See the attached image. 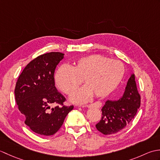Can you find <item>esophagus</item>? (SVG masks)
I'll return each instance as SVG.
<instances>
[{
	"instance_id": "34e87169",
	"label": "esophagus",
	"mask_w": 160,
	"mask_h": 160,
	"mask_svg": "<svg viewBox=\"0 0 160 160\" xmlns=\"http://www.w3.org/2000/svg\"><path fill=\"white\" fill-rule=\"evenodd\" d=\"M81 107H87V108H91V107H100L101 104L100 103H93L91 104H87V105H82V106H80Z\"/></svg>"
}]
</instances>
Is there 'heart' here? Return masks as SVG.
<instances>
[{
  "instance_id": "1",
  "label": "heart",
  "mask_w": 160,
  "mask_h": 160,
  "mask_svg": "<svg viewBox=\"0 0 160 160\" xmlns=\"http://www.w3.org/2000/svg\"><path fill=\"white\" fill-rule=\"evenodd\" d=\"M125 74L124 64L118 60L98 54L80 58L69 66L61 65L55 74L57 87L70 95L83 79L86 84L71 96V101L82 104L89 101L93 94L104 97L113 91L122 82Z\"/></svg>"
}]
</instances>
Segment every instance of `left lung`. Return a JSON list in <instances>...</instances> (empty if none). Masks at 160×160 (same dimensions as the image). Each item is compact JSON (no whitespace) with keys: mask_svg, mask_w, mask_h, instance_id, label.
<instances>
[{"mask_svg":"<svg viewBox=\"0 0 160 160\" xmlns=\"http://www.w3.org/2000/svg\"><path fill=\"white\" fill-rule=\"evenodd\" d=\"M135 75L131 74L123 96L118 100H108L102 108V118L96 127L104 135H113L124 128L133 120L140 107Z\"/></svg>","mask_w":160,"mask_h":160,"instance_id":"left-lung-1","label":"left lung"}]
</instances>
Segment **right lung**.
<instances>
[{
    "label": "right lung",
    "mask_w": 160,
    "mask_h": 160,
    "mask_svg": "<svg viewBox=\"0 0 160 160\" xmlns=\"http://www.w3.org/2000/svg\"><path fill=\"white\" fill-rule=\"evenodd\" d=\"M64 55L50 52L38 56L25 67L16 82L14 93L18 109L25 115V124L39 135L55 134L73 108L64 105L65 98L55 87L54 72ZM53 103L58 105L52 108Z\"/></svg>",
    "instance_id": "right-lung-1"
}]
</instances>
